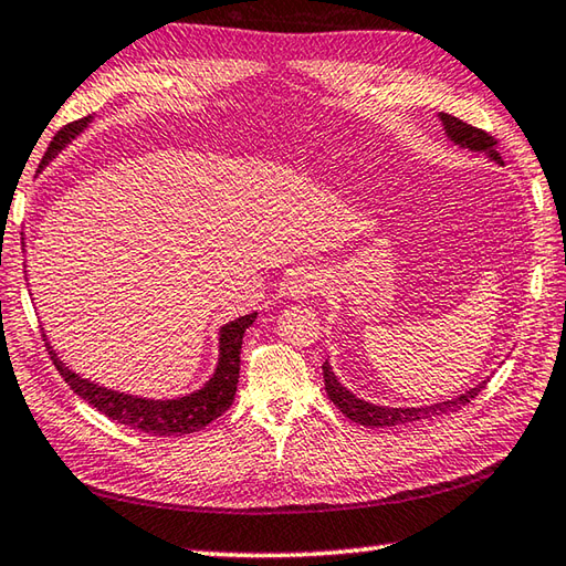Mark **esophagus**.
Segmentation results:
<instances>
[{
	"instance_id": "34e87169",
	"label": "esophagus",
	"mask_w": 566,
	"mask_h": 566,
	"mask_svg": "<svg viewBox=\"0 0 566 566\" xmlns=\"http://www.w3.org/2000/svg\"><path fill=\"white\" fill-rule=\"evenodd\" d=\"M322 283H325V279H322L317 271L305 269V271L295 273V279L291 281V285H287V295H291L293 300H305L310 295H315L322 287Z\"/></svg>"
}]
</instances>
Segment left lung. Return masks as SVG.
<instances>
[{
    "label": "left lung",
    "instance_id": "obj_1",
    "mask_svg": "<svg viewBox=\"0 0 566 566\" xmlns=\"http://www.w3.org/2000/svg\"><path fill=\"white\" fill-rule=\"evenodd\" d=\"M444 134L449 136V142L469 148L474 154H486L495 164H503L501 154L495 151V138L486 134L483 129H476L467 122H461L452 114H440ZM322 374H325V388L329 400L337 406L344 418H349L354 422L364 424V428H396V424H408V422H418V420H432L437 415H447V412H457L461 406H469L471 400L479 396L481 388H486V380H481L476 388H469L464 394L444 400V402H434V406H420V408H386V406H374V402H366L361 398H356L349 388H344L337 376H334L329 361L322 364Z\"/></svg>",
    "mask_w": 566,
    "mask_h": 566
}]
</instances>
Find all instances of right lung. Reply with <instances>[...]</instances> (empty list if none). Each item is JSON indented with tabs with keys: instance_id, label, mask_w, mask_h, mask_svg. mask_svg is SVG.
<instances>
[{
	"instance_id": "obj_1",
	"label": "right lung",
	"mask_w": 566,
	"mask_h": 566,
	"mask_svg": "<svg viewBox=\"0 0 566 566\" xmlns=\"http://www.w3.org/2000/svg\"><path fill=\"white\" fill-rule=\"evenodd\" d=\"M90 119L92 117H85L63 126V129L53 136L49 151H45L39 168L49 166V160L55 158L57 151H61L71 138H75L80 132H83ZM253 319H256V313L227 322V325L219 329V361L212 378L207 380L200 390H195V394H188L182 398H170V400L136 398L129 394H119V390L92 384V380L71 371V368L57 359V354L53 352L51 344L45 339L43 342L57 368V374H61L65 384L73 388V394L87 400L92 408H97L102 415H107V418L117 420L119 424H126V428L132 430L158 434V437H172V434L178 437V434H190L207 428V424L217 420L219 415L227 412V408L232 406L237 384H239L241 339H244V332L253 325Z\"/></svg>"
}]
</instances>
